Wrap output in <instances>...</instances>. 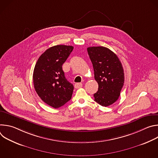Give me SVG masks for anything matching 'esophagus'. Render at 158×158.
<instances>
[{"instance_id": "obj_1", "label": "esophagus", "mask_w": 158, "mask_h": 158, "mask_svg": "<svg viewBox=\"0 0 158 158\" xmlns=\"http://www.w3.org/2000/svg\"><path fill=\"white\" fill-rule=\"evenodd\" d=\"M74 86H75V88H76V89H79V88H81V87H82V83H76L75 84V85H74Z\"/></svg>"}]
</instances>
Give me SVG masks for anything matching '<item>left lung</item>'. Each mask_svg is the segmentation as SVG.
<instances>
[{
	"mask_svg": "<svg viewBox=\"0 0 158 158\" xmlns=\"http://www.w3.org/2000/svg\"><path fill=\"white\" fill-rule=\"evenodd\" d=\"M87 50L99 85L98 91L94 94V101L102 106H109L118 99L124 85L122 64L116 54L107 48L89 47Z\"/></svg>",
	"mask_w": 158,
	"mask_h": 158,
	"instance_id": "obj_1",
	"label": "left lung"
}]
</instances>
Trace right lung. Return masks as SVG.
Instances as JSON below:
<instances>
[{"label":"right lung","instance_id":"add662e5","mask_svg":"<svg viewBox=\"0 0 158 158\" xmlns=\"http://www.w3.org/2000/svg\"><path fill=\"white\" fill-rule=\"evenodd\" d=\"M73 49L65 45L51 47L39 57L34 67L35 91L45 103L54 108L64 106L72 98L74 86L65 77L62 66Z\"/></svg>","mask_w":158,"mask_h":158}]
</instances>
